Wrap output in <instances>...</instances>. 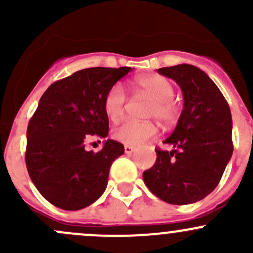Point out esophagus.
Masks as SVG:
<instances>
[{"instance_id": "esophagus-1", "label": "esophagus", "mask_w": 253, "mask_h": 253, "mask_svg": "<svg viewBox=\"0 0 253 253\" xmlns=\"http://www.w3.org/2000/svg\"><path fill=\"white\" fill-rule=\"evenodd\" d=\"M134 152V148L132 145H125V153L126 154H132Z\"/></svg>"}]
</instances>
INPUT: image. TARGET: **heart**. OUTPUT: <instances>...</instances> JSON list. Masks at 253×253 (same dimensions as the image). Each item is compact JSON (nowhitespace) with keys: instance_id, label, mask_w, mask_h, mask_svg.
<instances>
[{"instance_id":"b5f03b06","label":"heart","mask_w":253,"mask_h":253,"mask_svg":"<svg viewBox=\"0 0 253 253\" xmlns=\"http://www.w3.org/2000/svg\"><path fill=\"white\" fill-rule=\"evenodd\" d=\"M134 85L138 90L144 91L154 99V104L150 106L148 115L157 117L163 124H171L177 117V106L172 101L175 88L168 78L159 75H150L139 77L134 81ZM127 96L121 84H114L106 91L103 100L104 114L112 124L121 121L125 115ZM158 128L153 122L127 120L121 126L112 131V137L116 141L126 145L137 147L157 134Z\"/></svg>"}]
</instances>
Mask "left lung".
Returning a JSON list of instances; mask_svg holds the SVG:
<instances>
[{
    "instance_id": "1",
    "label": "left lung",
    "mask_w": 253,
    "mask_h": 253,
    "mask_svg": "<svg viewBox=\"0 0 253 253\" xmlns=\"http://www.w3.org/2000/svg\"><path fill=\"white\" fill-rule=\"evenodd\" d=\"M158 73L178 84L183 109L164 141L172 150L155 149V164L143 172V180L164 202L191 205L213 192L233 155L230 108L215 83L196 66L163 67Z\"/></svg>"
}]
</instances>
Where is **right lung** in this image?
I'll list each match as a JSON object with an SVG mask.
<instances>
[{"mask_svg": "<svg viewBox=\"0 0 253 253\" xmlns=\"http://www.w3.org/2000/svg\"><path fill=\"white\" fill-rule=\"evenodd\" d=\"M131 71L85 68L55 82L42 94L28 125L25 163L33 183L51 205L78 211L105 191L112 162L124 154V145L108 139L94 153L85 144L91 137H108L104 96Z\"/></svg>", "mask_w": 253, "mask_h": 253, "instance_id": "add662e5", "label": "right lung"}]
</instances>
